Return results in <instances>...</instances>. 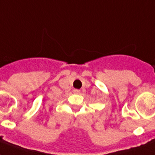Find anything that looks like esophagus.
<instances>
[{"instance_id": "obj_1", "label": "esophagus", "mask_w": 155, "mask_h": 155, "mask_svg": "<svg viewBox=\"0 0 155 155\" xmlns=\"http://www.w3.org/2000/svg\"><path fill=\"white\" fill-rule=\"evenodd\" d=\"M73 92H74V93H76V94H78V93H80V90L74 89V90H73Z\"/></svg>"}]
</instances>
